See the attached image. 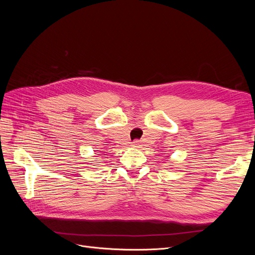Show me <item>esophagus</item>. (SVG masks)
<instances>
[{
	"mask_svg": "<svg viewBox=\"0 0 255 255\" xmlns=\"http://www.w3.org/2000/svg\"><path fill=\"white\" fill-rule=\"evenodd\" d=\"M140 141L139 140H135V141H133V143H132V146H134V148H140Z\"/></svg>",
	"mask_w": 255,
	"mask_h": 255,
	"instance_id": "34e87169",
	"label": "esophagus"
}]
</instances>
